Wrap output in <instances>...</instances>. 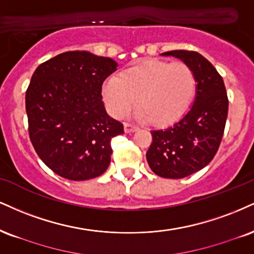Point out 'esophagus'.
Returning <instances> with one entry per match:
<instances>
[{"label": "esophagus", "mask_w": 254, "mask_h": 254, "mask_svg": "<svg viewBox=\"0 0 254 254\" xmlns=\"http://www.w3.org/2000/svg\"><path fill=\"white\" fill-rule=\"evenodd\" d=\"M124 130L127 133H130V132H135V131L138 130V127L135 124H131V123H125L124 124Z\"/></svg>", "instance_id": "1"}]
</instances>
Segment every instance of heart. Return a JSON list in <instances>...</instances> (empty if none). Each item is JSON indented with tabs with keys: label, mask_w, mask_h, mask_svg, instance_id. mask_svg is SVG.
<instances>
[{
	"label": "heart",
	"mask_w": 254,
	"mask_h": 254,
	"mask_svg": "<svg viewBox=\"0 0 254 254\" xmlns=\"http://www.w3.org/2000/svg\"><path fill=\"white\" fill-rule=\"evenodd\" d=\"M196 77L185 63L146 60L110 77L102 87L103 100L116 118L129 115L137 103V115L154 125H168L187 112L196 92Z\"/></svg>",
	"instance_id": "heart-1"
}]
</instances>
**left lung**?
<instances>
[{"label":"left lung","instance_id":"1","mask_svg":"<svg viewBox=\"0 0 254 254\" xmlns=\"http://www.w3.org/2000/svg\"><path fill=\"white\" fill-rule=\"evenodd\" d=\"M191 67L196 77L194 104L183 117L166 129L152 130L146 151L149 167L166 179H183L204 168L218 151L228 114V98L222 77L200 53L170 51Z\"/></svg>","mask_w":254,"mask_h":254}]
</instances>
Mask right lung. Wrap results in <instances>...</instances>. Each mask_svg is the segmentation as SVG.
<instances>
[{"mask_svg":"<svg viewBox=\"0 0 254 254\" xmlns=\"http://www.w3.org/2000/svg\"><path fill=\"white\" fill-rule=\"evenodd\" d=\"M117 63L86 51H71L35 69L26 92L29 138L50 169L72 181L102 175L111 161V139L123 124L106 114L104 80Z\"/></svg>","mask_w":254,"mask_h":254,"instance_id":"right-lung-1","label":"right lung"}]
</instances>
